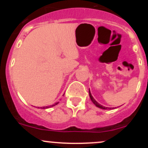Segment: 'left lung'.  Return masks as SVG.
<instances>
[{"label":"left lung","instance_id":"left-lung-1","mask_svg":"<svg viewBox=\"0 0 148 148\" xmlns=\"http://www.w3.org/2000/svg\"><path fill=\"white\" fill-rule=\"evenodd\" d=\"M89 95H90V98L91 101H92V103H94V104L95 105V106H96L97 107H98V108H101V109H105V110H106V109H108V108H108V107L103 106H102V105H101V104H100V103H98L97 101L94 98H93V97L92 96V95H91V92H90V89H89Z\"/></svg>","mask_w":148,"mask_h":148}]
</instances>
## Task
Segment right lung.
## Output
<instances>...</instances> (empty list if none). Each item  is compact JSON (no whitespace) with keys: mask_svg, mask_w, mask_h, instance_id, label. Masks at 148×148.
I'll use <instances>...</instances> for the list:
<instances>
[{"mask_svg":"<svg viewBox=\"0 0 148 148\" xmlns=\"http://www.w3.org/2000/svg\"><path fill=\"white\" fill-rule=\"evenodd\" d=\"M59 103V101L58 102H56L55 103V104H53V105H51V106H42V107H40V108H42V109H45V108H50V107H52V106H56V105H57L58 103ZM39 108H40V107H38Z\"/></svg>","mask_w":148,"mask_h":148,"instance_id":"1","label":"right lung"}]
</instances>
